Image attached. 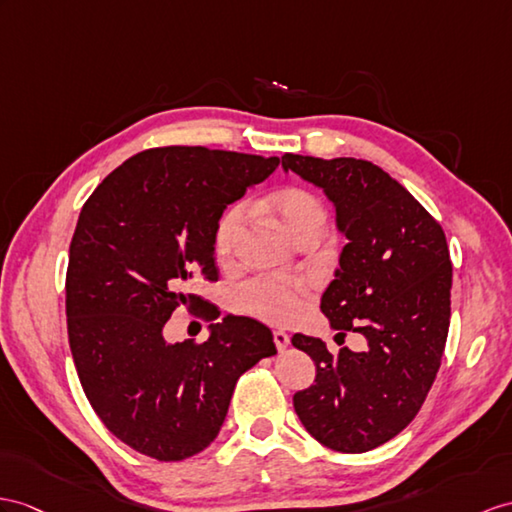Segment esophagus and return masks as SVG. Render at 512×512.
<instances>
[{"label": "esophagus", "instance_id": "esophagus-1", "mask_svg": "<svg viewBox=\"0 0 512 512\" xmlns=\"http://www.w3.org/2000/svg\"><path fill=\"white\" fill-rule=\"evenodd\" d=\"M273 343H276L278 352H284L286 347H289L291 339H289V334H286L284 330H273Z\"/></svg>", "mask_w": 512, "mask_h": 512}]
</instances>
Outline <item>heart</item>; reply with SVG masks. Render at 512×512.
Listing matches in <instances>:
<instances>
[{
	"mask_svg": "<svg viewBox=\"0 0 512 512\" xmlns=\"http://www.w3.org/2000/svg\"><path fill=\"white\" fill-rule=\"evenodd\" d=\"M267 206L278 215L293 239H302L310 232H323L326 228V208L319 199L304 189H282L267 199ZM245 206L236 204L228 208L217 223L215 252L219 258H230L245 226ZM308 282L302 278L260 276L247 280L234 293V306L267 321H293L304 308Z\"/></svg>",
	"mask_w": 512,
	"mask_h": 512,
	"instance_id": "obj_1",
	"label": "heart"
}]
</instances>
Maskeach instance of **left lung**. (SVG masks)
Instances as JSON below:
<instances>
[{"instance_id":"left-lung-1","label":"left lung","mask_w":512,"mask_h":512,"mask_svg":"<svg viewBox=\"0 0 512 512\" xmlns=\"http://www.w3.org/2000/svg\"><path fill=\"white\" fill-rule=\"evenodd\" d=\"M282 167L326 191L347 245L321 297L334 330L365 334L339 356L313 336L291 343L317 365L293 395L304 428L334 452H369L419 413L450 330L452 260L445 232L417 199L369 160L284 154Z\"/></svg>"}]
</instances>
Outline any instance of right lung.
<instances>
[{"mask_svg": "<svg viewBox=\"0 0 512 512\" xmlns=\"http://www.w3.org/2000/svg\"><path fill=\"white\" fill-rule=\"evenodd\" d=\"M280 158L208 147H152L108 173L82 206L69 247L67 332L78 378L119 441L162 463L217 439L247 369L276 354L252 317L210 323L204 343H167L173 310L215 321L193 293L215 282V230L228 204ZM202 309V314L196 310Z\"/></svg>", "mask_w": 512, "mask_h": 512, "instance_id": "obj_1", "label": "right lung"}]
</instances>
